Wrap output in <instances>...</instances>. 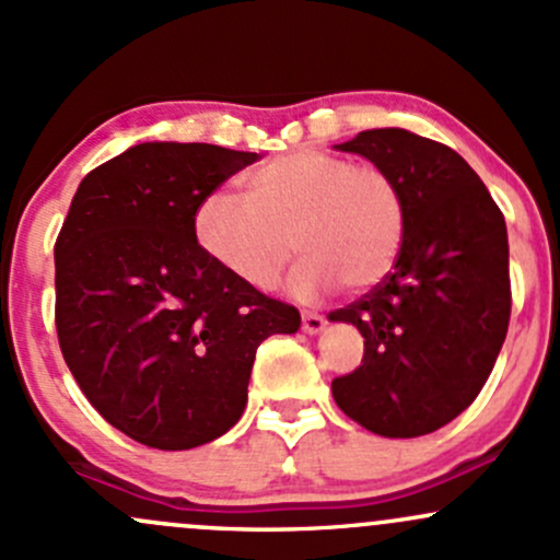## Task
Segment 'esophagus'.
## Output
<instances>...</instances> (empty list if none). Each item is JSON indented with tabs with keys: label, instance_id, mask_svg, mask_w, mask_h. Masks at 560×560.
<instances>
[{
	"label": "esophagus",
	"instance_id": "esophagus-1",
	"mask_svg": "<svg viewBox=\"0 0 560 560\" xmlns=\"http://www.w3.org/2000/svg\"><path fill=\"white\" fill-rule=\"evenodd\" d=\"M324 316H318V313H311V311H303V331H308V335H318V331L324 329Z\"/></svg>",
	"mask_w": 560,
	"mask_h": 560
}]
</instances>
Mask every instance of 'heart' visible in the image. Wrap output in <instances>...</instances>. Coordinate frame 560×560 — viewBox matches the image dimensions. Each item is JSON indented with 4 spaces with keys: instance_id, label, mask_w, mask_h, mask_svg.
<instances>
[{
    "instance_id": "heart-1",
    "label": "heart",
    "mask_w": 560,
    "mask_h": 560,
    "mask_svg": "<svg viewBox=\"0 0 560 560\" xmlns=\"http://www.w3.org/2000/svg\"><path fill=\"white\" fill-rule=\"evenodd\" d=\"M407 231V201L377 164L329 151H294L252 170L242 196L218 190L196 212L201 249L252 290H270L294 249L303 260L292 290L313 298L340 281L377 284L396 262Z\"/></svg>"
}]
</instances>
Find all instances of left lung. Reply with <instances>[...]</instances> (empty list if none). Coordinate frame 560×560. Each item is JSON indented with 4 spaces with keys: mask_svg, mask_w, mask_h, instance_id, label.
Listing matches in <instances>:
<instances>
[{
    "mask_svg": "<svg viewBox=\"0 0 560 560\" xmlns=\"http://www.w3.org/2000/svg\"><path fill=\"white\" fill-rule=\"evenodd\" d=\"M337 149L396 177L407 231L390 273L329 313L364 337L361 366L331 380V396L350 420L385 439L433 433L476 401L505 342V218L450 145L385 127Z\"/></svg>",
    "mask_w": 560,
    "mask_h": 560,
    "instance_id": "8db88e82",
    "label": "left lung"
}]
</instances>
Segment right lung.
Returning <instances> with one entry per match:
<instances>
[{
    "label": "right lung",
    "instance_id": "obj_1",
    "mask_svg": "<svg viewBox=\"0 0 560 560\" xmlns=\"http://www.w3.org/2000/svg\"><path fill=\"white\" fill-rule=\"evenodd\" d=\"M257 153L140 143L79 183L55 242V327L88 401L140 444L194 450L247 407L257 346L294 305L233 279L196 242L201 201Z\"/></svg>",
    "mask_w": 560,
    "mask_h": 560
}]
</instances>
